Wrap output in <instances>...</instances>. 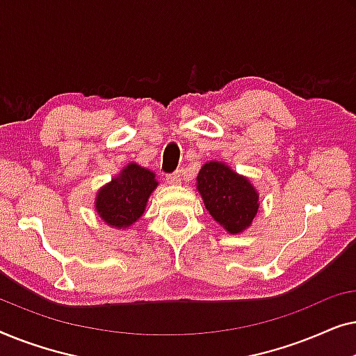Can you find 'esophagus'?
<instances>
[{
	"label": "esophagus",
	"instance_id": "34e87169",
	"mask_svg": "<svg viewBox=\"0 0 356 356\" xmlns=\"http://www.w3.org/2000/svg\"><path fill=\"white\" fill-rule=\"evenodd\" d=\"M165 181H167L168 184H179L181 183V175H179V172L170 173V175H167V178H165Z\"/></svg>",
	"mask_w": 356,
	"mask_h": 356
}]
</instances>
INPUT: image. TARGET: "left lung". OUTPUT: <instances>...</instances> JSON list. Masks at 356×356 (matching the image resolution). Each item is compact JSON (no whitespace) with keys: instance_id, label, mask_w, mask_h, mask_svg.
I'll use <instances>...</instances> for the list:
<instances>
[{"instance_id":"1","label":"left lung","mask_w":356,"mask_h":356,"mask_svg":"<svg viewBox=\"0 0 356 356\" xmlns=\"http://www.w3.org/2000/svg\"><path fill=\"white\" fill-rule=\"evenodd\" d=\"M197 191L213 220L232 235L250 228L259 209V194L250 179L216 160L199 170Z\"/></svg>"}]
</instances>
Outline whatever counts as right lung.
I'll list each match as a JSON object with an SVG mask.
<instances>
[{
    "instance_id": "1",
    "label": "right lung",
    "mask_w": 356,
    "mask_h": 356,
    "mask_svg": "<svg viewBox=\"0 0 356 356\" xmlns=\"http://www.w3.org/2000/svg\"><path fill=\"white\" fill-rule=\"evenodd\" d=\"M157 184L154 172L138 163L126 165L118 177L99 189L95 211L106 225L128 228L143 216Z\"/></svg>"
}]
</instances>
